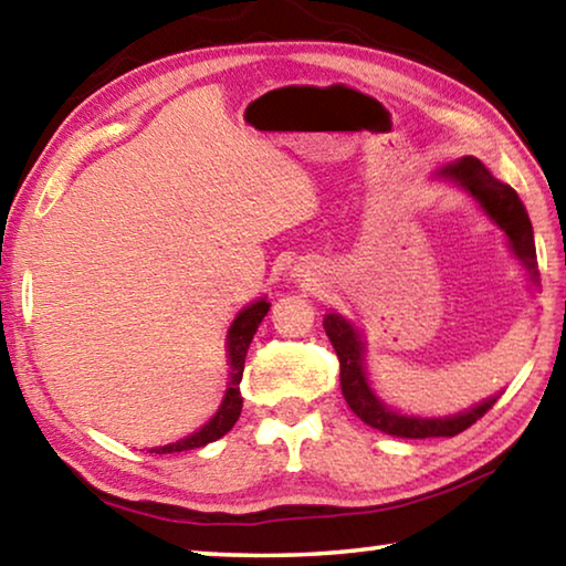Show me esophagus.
Here are the masks:
<instances>
[{
  "mask_svg": "<svg viewBox=\"0 0 566 566\" xmlns=\"http://www.w3.org/2000/svg\"><path fill=\"white\" fill-rule=\"evenodd\" d=\"M290 276H294V282H302V284L314 282V274L310 270H304V266H294Z\"/></svg>",
  "mask_w": 566,
  "mask_h": 566,
  "instance_id": "obj_1",
  "label": "esophagus"
}]
</instances>
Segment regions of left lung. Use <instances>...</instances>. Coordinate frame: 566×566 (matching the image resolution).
Segmentation results:
<instances>
[{"label": "left lung", "instance_id": "1", "mask_svg": "<svg viewBox=\"0 0 566 566\" xmlns=\"http://www.w3.org/2000/svg\"><path fill=\"white\" fill-rule=\"evenodd\" d=\"M434 181H449L464 191L467 197L474 199L490 222L502 229L506 247L514 254L526 272V280L532 286L539 284V272H536V249H534V232L530 214L522 205L516 191L496 179L490 169L484 167L482 159L462 157L434 171ZM324 332L334 344V352L339 357V385L342 395L347 399L349 409L357 415L364 424L379 429V432L401 437V439H429V437H457L472 427L484 411L494 407V401L502 397L492 395L479 401V405L457 411L447 417H421V415H405L381 399L369 381L367 371V339L364 332L352 319L339 312L324 314Z\"/></svg>", "mask_w": 566, "mask_h": 566}]
</instances>
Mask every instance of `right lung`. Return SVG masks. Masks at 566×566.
<instances>
[{
  "label": "right lung",
  "instance_id": "1",
  "mask_svg": "<svg viewBox=\"0 0 566 566\" xmlns=\"http://www.w3.org/2000/svg\"><path fill=\"white\" fill-rule=\"evenodd\" d=\"M270 302L266 296H260V300L249 302L247 306L239 310L234 322L229 324L227 329V339H224V349H227V389L222 397V405L214 411V417L205 421L197 432H191L187 437L177 439V442L165 444V447H151V454H171V452H187V449H199L207 447L209 442H217L219 437H224L229 429L234 427V421L242 415V395H239V381H242L244 375V357L249 344H252L256 329H260L262 319L270 312Z\"/></svg>",
  "mask_w": 566,
  "mask_h": 566
}]
</instances>
